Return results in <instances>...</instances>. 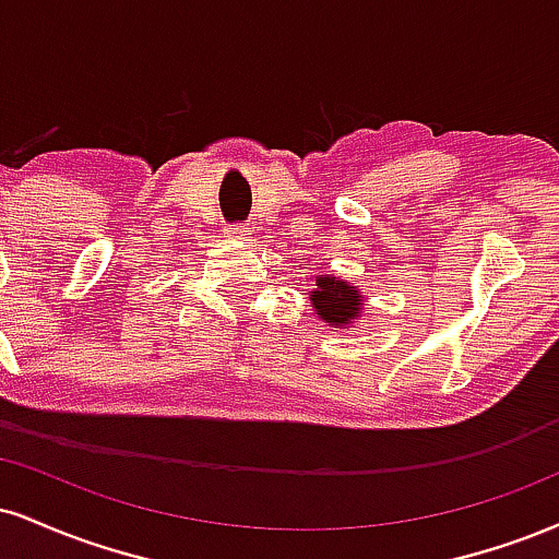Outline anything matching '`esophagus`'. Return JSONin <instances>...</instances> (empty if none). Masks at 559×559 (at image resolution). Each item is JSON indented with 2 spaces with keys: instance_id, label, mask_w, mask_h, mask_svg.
<instances>
[{
  "instance_id": "34e87169",
  "label": "esophagus",
  "mask_w": 559,
  "mask_h": 559,
  "mask_svg": "<svg viewBox=\"0 0 559 559\" xmlns=\"http://www.w3.org/2000/svg\"><path fill=\"white\" fill-rule=\"evenodd\" d=\"M226 234H228V239H247L250 237V228H247L245 224H231L226 228Z\"/></svg>"
}]
</instances>
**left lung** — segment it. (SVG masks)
<instances>
[{
    "instance_id": "obj_1",
    "label": "left lung",
    "mask_w": 559,
    "mask_h": 559,
    "mask_svg": "<svg viewBox=\"0 0 559 559\" xmlns=\"http://www.w3.org/2000/svg\"><path fill=\"white\" fill-rule=\"evenodd\" d=\"M314 286H318V292L309 294L314 314L331 322L333 328L348 325V322H354L361 314V301H365V297H361L356 286H348L346 281L333 278V275L318 278Z\"/></svg>"
}]
</instances>
